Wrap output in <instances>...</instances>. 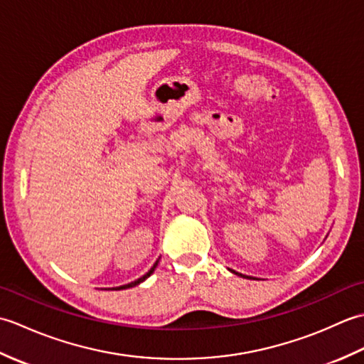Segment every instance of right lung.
<instances>
[{
	"label": "right lung",
	"mask_w": 364,
	"mask_h": 364,
	"mask_svg": "<svg viewBox=\"0 0 364 364\" xmlns=\"http://www.w3.org/2000/svg\"><path fill=\"white\" fill-rule=\"evenodd\" d=\"M156 266H158V261L156 262H154V264H153V267L149 270V272H146L144 277H141V278H137V280L136 282H131V283H128V284H123V286H120V288H117V289H127V288H133V286H136V284H139V283H142L144 280H145V278H149L151 274H153V270L154 269H156Z\"/></svg>",
	"instance_id": "add662e5"
}]
</instances>
